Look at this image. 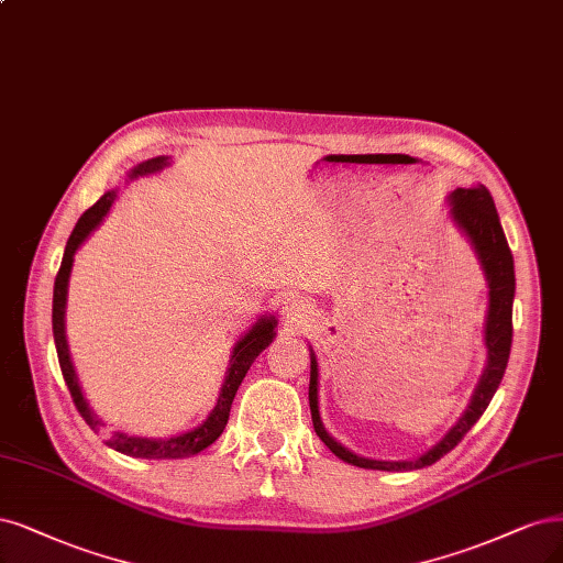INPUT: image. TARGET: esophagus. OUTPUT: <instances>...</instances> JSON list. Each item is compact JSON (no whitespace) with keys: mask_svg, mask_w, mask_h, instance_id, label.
I'll use <instances>...</instances> for the list:
<instances>
[{"mask_svg":"<svg viewBox=\"0 0 563 563\" xmlns=\"http://www.w3.org/2000/svg\"><path fill=\"white\" fill-rule=\"evenodd\" d=\"M307 312H305V305L300 300H286L284 305V319L288 325H300L305 321Z\"/></svg>","mask_w":563,"mask_h":563,"instance_id":"esophagus-1","label":"esophagus"}]
</instances>
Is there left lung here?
Returning a JSON list of instances; mask_svg holds the SVG:
<instances>
[{
    "instance_id": "1",
    "label": "left lung",
    "mask_w": 563,
    "mask_h": 563,
    "mask_svg": "<svg viewBox=\"0 0 563 563\" xmlns=\"http://www.w3.org/2000/svg\"><path fill=\"white\" fill-rule=\"evenodd\" d=\"M450 207H452L450 209L452 221L475 249V256L489 284V312H487V325H484L487 367H484L479 384L475 386V394L471 398V405L466 407V412L459 417V421L448 431V435H444L438 444H433L429 452H423L412 461H375V459H365L349 452L323 429V421L319 417V365H317L314 352L309 354V358H312V365H309L312 367V371H309V410H312L314 431L328 450H331L338 459L352 463V466L371 468V471H419V468L431 466V463L452 452L463 440V435L473 429L477 419L482 417V412L489 407L498 384L503 379V373H506L510 346H512V300H515L512 251L508 246L506 232L500 228V219L494 207L492 192L482 184L473 188H456L450 196Z\"/></svg>"
}]
</instances>
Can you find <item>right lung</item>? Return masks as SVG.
Masks as SVG:
<instances>
[{
    "label": "right lung",
    "mask_w": 563,
    "mask_h": 563,
    "mask_svg": "<svg viewBox=\"0 0 563 563\" xmlns=\"http://www.w3.org/2000/svg\"><path fill=\"white\" fill-rule=\"evenodd\" d=\"M167 165H169V161L165 156L144 161L130 172V179H137V177H142V174L161 172ZM113 200H115V190H109L90 209L84 211V217L79 219V223L74 225L71 235L67 240L63 265H60V269H57L55 286H53V338H55V349H57V361H60V371L67 382V389L71 394L76 410H79V415L86 419V423L92 431L100 429L102 419H97V415L88 407V402L81 394L79 377H76V371L71 365L67 335H65V307H67V286H69V275H71V265H74V254L88 240L90 232L102 223ZM275 328H277V319L273 314L261 317L238 340L235 349H232L230 367L225 373V382L221 386L217 407L209 412V417L200 426H196V429H190L179 435H172V438H140V435H128V433L115 431L107 440L109 448H113L121 454L134 456V459H186V456H192V454L207 450L209 444L217 442V438L223 433L228 417H230V407H232V400H235L240 384L251 367V363H254L263 349L275 340V335H277Z\"/></svg>",
    "instance_id": "obj_1"
}]
</instances>
